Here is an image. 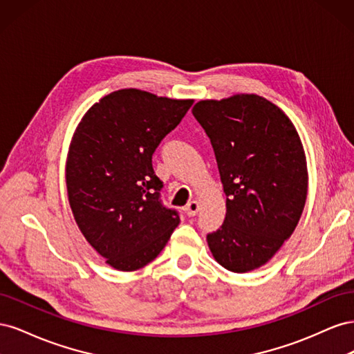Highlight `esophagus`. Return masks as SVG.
I'll return each mask as SVG.
<instances>
[{
	"label": "esophagus",
	"mask_w": 354,
	"mask_h": 354,
	"mask_svg": "<svg viewBox=\"0 0 354 354\" xmlns=\"http://www.w3.org/2000/svg\"><path fill=\"white\" fill-rule=\"evenodd\" d=\"M198 211H199V202L198 201H190L185 208V212L187 214L189 217H195Z\"/></svg>",
	"instance_id": "esophagus-1"
}]
</instances>
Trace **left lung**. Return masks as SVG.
Returning <instances> with one entry per match:
<instances>
[{"instance_id": "left-lung-1", "label": "left lung", "mask_w": 354, "mask_h": 354, "mask_svg": "<svg viewBox=\"0 0 354 354\" xmlns=\"http://www.w3.org/2000/svg\"><path fill=\"white\" fill-rule=\"evenodd\" d=\"M192 113L209 137L226 194V218L207 234L224 269L246 273L279 251L301 217L308 186L291 120L257 94L201 100Z\"/></svg>"}]
</instances>
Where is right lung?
Segmentation results:
<instances>
[{"instance_id": "obj_1", "label": "right lung", "mask_w": 354, "mask_h": 354, "mask_svg": "<svg viewBox=\"0 0 354 354\" xmlns=\"http://www.w3.org/2000/svg\"><path fill=\"white\" fill-rule=\"evenodd\" d=\"M192 104L118 90L94 103L73 133L69 205L85 239L116 270L133 272L155 260L178 226V212L159 199L162 181L152 155Z\"/></svg>"}]
</instances>
